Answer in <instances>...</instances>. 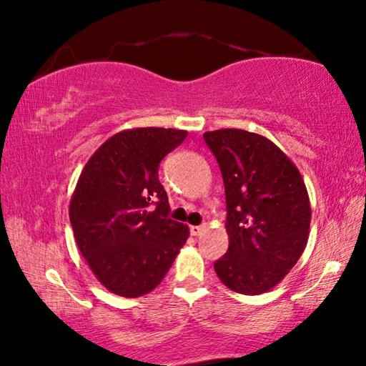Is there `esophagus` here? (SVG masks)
Masks as SVG:
<instances>
[{
    "label": "esophagus",
    "mask_w": 366,
    "mask_h": 366,
    "mask_svg": "<svg viewBox=\"0 0 366 366\" xmlns=\"http://www.w3.org/2000/svg\"><path fill=\"white\" fill-rule=\"evenodd\" d=\"M204 229H207V227H192L189 228V232H192L193 237H198V234H202Z\"/></svg>",
    "instance_id": "obj_1"
}]
</instances>
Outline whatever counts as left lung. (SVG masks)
<instances>
[{
	"mask_svg": "<svg viewBox=\"0 0 366 366\" xmlns=\"http://www.w3.org/2000/svg\"><path fill=\"white\" fill-rule=\"evenodd\" d=\"M203 138L222 169L227 194L229 247L214 272L234 293H267L307 247L312 207L303 177L263 134L224 128Z\"/></svg>",
	"mask_w": 366,
	"mask_h": 366,
	"instance_id": "obj_1",
	"label": "left lung"
}]
</instances>
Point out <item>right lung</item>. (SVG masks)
Returning <instances> with one entry per match:
<instances>
[{
    "label": "right lung",
    "mask_w": 366,
    "mask_h": 366,
    "mask_svg": "<svg viewBox=\"0 0 366 366\" xmlns=\"http://www.w3.org/2000/svg\"><path fill=\"white\" fill-rule=\"evenodd\" d=\"M187 134L173 128L123 129L79 174L69 202L74 239L98 282L118 297L153 292L189 237L188 224L168 218V194L158 179L162 159Z\"/></svg>",
    "instance_id": "1"
}]
</instances>
